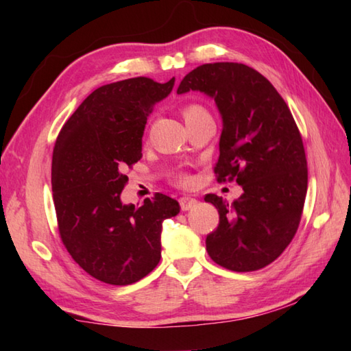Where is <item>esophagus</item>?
<instances>
[{
  "instance_id": "obj_1",
  "label": "esophagus",
  "mask_w": 351,
  "mask_h": 351,
  "mask_svg": "<svg viewBox=\"0 0 351 351\" xmlns=\"http://www.w3.org/2000/svg\"><path fill=\"white\" fill-rule=\"evenodd\" d=\"M197 204V200L196 199H193V197H190V196H184V197H181L180 199V206H181V210L182 211H189V210H191L193 206H195Z\"/></svg>"
}]
</instances>
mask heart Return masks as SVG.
I'll list each match as a JSON object with an SVG mask.
<instances>
[{"label":"heart","mask_w":351,"mask_h":351,"mask_svg":"<svg viewBox=\"0 0 351 351\" xmlns=\"http://www.w3.org/2000/svg\"><path fill=\"white\" fill-rule=\"evenodd\" d=\"M182 116H184V119H185V123H189V122L196 121V119L210 116V113H208L206 108H205L204 106H200V104L191 102V104H187V106H184V108H182ZM178 181H180L181 184L190 182L189 176H185V175H181L180 178H178Z\"/></svg>","instance_id":"1"}]
</instances>
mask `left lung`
I'll return each instance as SVG.
<instances>
[{"mask_svg": "<svg viewBox=\"0 0 351 351\" xmlns=\"http://www.w3.org/2000/svg\"><path fill=\"white\" fill-rule=\"evenodd\" d=\"M190 90L214 98L223 119L217 181L243 187L232 204L205 196L220 215L208 255L228 270H259L282 255L302 219L308 162L300 131L270 81L243 63L197 66L178 87Z\"/></svg>", "mask_w": 351, "mask_h": 351, "instance_id": "obj_1", "label": "left lung"}]
</instances>
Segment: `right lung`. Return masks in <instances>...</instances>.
<instances>
[{
	"mask_svg": "<svg viewBox=\"0 0 351 351\" xmlns=\"http://www.w3.org/2000/svg\"><path fill=\"white\" fill-rule=\"evenodd\" d=\"M175 84L137 77L101 86L58 132L52 152V199L58 232L72 259L95 279L130 285L161 258L162 221L180 204L161 193L123 205L125 167L141 158V137L155 102Z\"/></svg>",
	"mask_w": 351,
	"mask_h": 351,
	"instance_id": "right-lung-1",
	"label": "right lung"
}]
</instances>
